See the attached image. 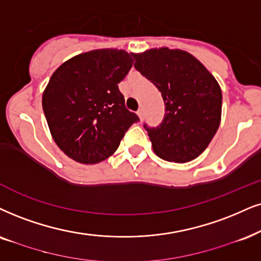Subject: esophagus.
<instances>
[{
    "mask_svg": "<svg viewBox=\"0 0 261 261\" xmlns=\"http://www.w3.org/2000/svg\"><path fill=\"white\" fill-rule=\"evenodd\" d=\"M137 115H138V117H140L141 120H143V118H144V111L142 110V108H141V110H138V111H137Z\"/></svg>",
    "mask_w": 261,
    "mask_h": 261,
    "instance_id": "34e87169",
    "label": "esophagus"
}]
</instances>
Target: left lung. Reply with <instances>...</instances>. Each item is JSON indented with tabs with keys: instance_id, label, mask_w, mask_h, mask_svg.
Segmentation results:
<instances>
[{
	"instance_id": "left-lung-1",
	"label": "left lung",
	"mask_w": 261,
	"mask_h": 261,
	"mask_svg": "<svg viewBox=\"0 0 261 261\" xmlns=\"http://www.w3.org/2000/svg\"><path fill=\"white\" fill-rule=\"evenodd\" d=\"M135 68L159 89L165 117L144 128L155 154L173 163L196 159L208 147L222 118V90L195 57L180 49L153 48L134 54Z\"/></svg>"
}]
</instances>
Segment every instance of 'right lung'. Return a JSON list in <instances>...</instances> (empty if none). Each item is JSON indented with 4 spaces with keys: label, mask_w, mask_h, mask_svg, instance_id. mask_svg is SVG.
<instances>
[{
    "label": "right lung",
    "mask_w": 261,
    "mask_h": 261,
    "mask_svg": "<svg viewBox=\"0 0 261 261\" xmlns=\"http://www.w3.org/2000/svg\"><path fill=\"white\" fill-rule=\"evenodd\" d=\"M121 49H96L59 66L43 91L53 140L68 158L92 165L110 158L140 119L126 110L118 84L134 64Z\"/></svg>",
    "instance_id": "1"
}]
</instances>
